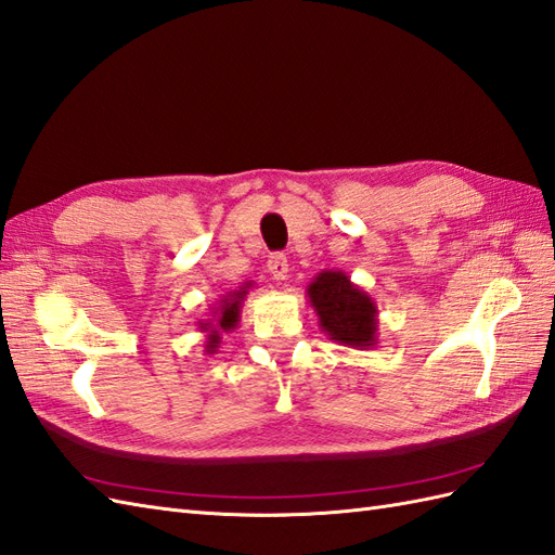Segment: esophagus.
Returning <instances> with one entry per match:
<instances>
[{"instance_id":"obj_1","label":"esophagus","mask_w":555,"mask_h":555,"mask_svg":"<svg viewBox=\"0 0 555 555\" xmlns=\"http://www.w3.org/2000/svg\"><path fill=\"white\" fill-rule=\"evenodd\" d=\"M268 273L273 275V280H287L289 273V263H287V256L285 254H273L268 259Z\"/></svg>"}]
</instances>
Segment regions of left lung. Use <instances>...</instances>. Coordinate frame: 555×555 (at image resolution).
<instances>
[{
    "instance_id": "left-lung-1",
    "label": "left lung",
    "mask_w": 555,
    "mask_h": 555,
    "mask_svg": "<svg viewBox=\"0 0 555 555\" xmlns=\"http://www.w3.org/2000/svg\"><path fill=\"white\" fill-rule=\"evenodd\" d=\"M306 296L315 310L320 330L332 341L356 350H367L379 344L374 299L353 285L341 270H322L310 280Z\"/></svg>"
}]
</instances>
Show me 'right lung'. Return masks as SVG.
<instances>
[{"instance_id":"right-lung-1","label":"right lung","mask_w":555,"mask_h":555,"mask_svg":"<svg viewBox=\"0 0 555 555\" xmlns=\"http://www.w3.org/2000/svg\"><path fill=\"white\" fill-rule=\"evenodd\" d=\"M251 289V282H245L240 289L235 292H228L223 299L216 304L209 310V318L207 320H199L197 327L199 332L205 334V353L214 356L216 348L221 344V334L233 332L237 324H240V313H242V301H245V296Z\"/></svg>"}]
</instances>
